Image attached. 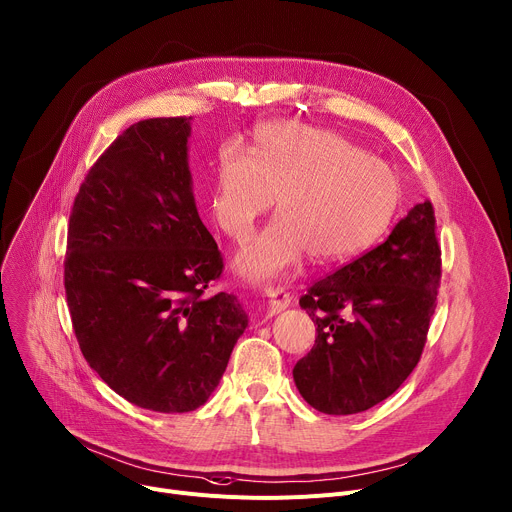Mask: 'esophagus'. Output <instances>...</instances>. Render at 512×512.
Returning <instances> with one entry per match:
<instances>
[{"label": "esophagus", "mask_w": 512, "mask_h": 512, "mask_svg": "<svg viewBox=\"0 0 512 512\" xmlns=\"http://www.w3.org/2000/svg\"><path fill=\"white\" fill-rule=\"evenodd\" d=\"M265 296H267L269 312H271V314L282 312V310L290 308V304H292V294H290L286 288H269V290L265 292Z\"/></svg>", "instance_id": "1"}]
</instances>
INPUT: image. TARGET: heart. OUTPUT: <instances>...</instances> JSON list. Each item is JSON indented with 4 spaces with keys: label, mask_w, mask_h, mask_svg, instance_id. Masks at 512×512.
I'll return each mask as SVG.
<instances>
[{
    "label": "heart",
    "mask_w": 512,
    "mask_h": 512,
    "mask_svg": "<svg viewBox=\"0 0 512 512\" xmlns=\"http://www.w3.org/2000/svg\"><path fill=\"white\" fill-rule=\"evenodd\" d=\"M277 198V218L237 255L249 280H271L308 253L343 261L374 243L400 204V179L345 136L298 122H271L249 153L224 145L216 157L210 212L232 239L249 235Z\"/></svg>",
    "instance_id": "1"
}]
</instances>
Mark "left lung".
<instances>
[{
	"instance_id": "obj_1",
	"label": "left lung",
	"mask_w": 512,
	"mask_h": 512,
	"mask_svg": "<svg viewBox=\"0 0 512 512\" xmlns=\"http://www.w3.org/2000/svg\"><path fill=\"white\" fill-rule=\"evenodd\" d=\"M431 200L416 204L376 249L322 277L300 298L316 341L294 367L302 398L355 414L392 396L421 361L441 286Z\"/></svg>"
}]
</instances>
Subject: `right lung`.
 <instances>
[{"instance_id": "obj_1", "label": "right lung", "mask_w": 512, "mask_h": 512, "mask_svg": "<svg viewBox=\"0 0 512 512\" xmlns=\"http://www.w3.org/2000/svg\"><path fill=\"white\" fill-rule=\"evenodd\" d=\"M190 118L128 126L75 196L65 294L89 367L155 412L200 408L247 329L237 296L206 294L224 261L188 167Z\"/></svg>"}]
</instances>
